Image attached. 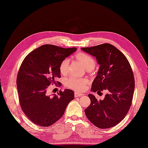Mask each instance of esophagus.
<instances>
[{"instance_id":"obj_1","label":"esophagus","mask_w":148,"mask_h":148,"mask_svg":"<svg viewBox=\"0 0 148 148\" xmlns=\"http://www.w3.org/2000/svg\"><path fill=\"white\" fill-rule=\"evenodd\" d=\"M82 95H83V94H81V93H79V92H74V96H75V97L81 96H82Z\"/></svg>"}]
</instances>
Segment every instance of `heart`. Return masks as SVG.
<instances>
[{
  "label": "heart",
  "mask_w": 148,
  "mask_h": 148,
  "mask_svg": "<svg viewBox=\"0 0 148 148\" xmlns=\"http://www.w3.org/2000/svg\"><path fill=\"white\" fill-rule=\"evenodd\" d=\"M74 58L82 66L88 71H92L96 65V60L92 56L84 52H77L74 55ZM69 67V60L66 58L63 59L59 64V71L60 74L66 75L68 74ZM88 80L86 78H77L70 77L66 80L65 84L68 88L76 90L82 91L88 84Z\"/></svg>",
  "instance_id": "heart-1"
}]
</instances>
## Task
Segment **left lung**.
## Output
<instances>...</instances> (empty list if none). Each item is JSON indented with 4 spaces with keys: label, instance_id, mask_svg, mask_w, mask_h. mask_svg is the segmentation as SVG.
Here are the masks:
<instances>
[{
    "label": "left lung",
    "instance_id": "obj_1",
    "mask_svg": "<svg viewBox=\"0 0 148 148\" xmlns=\"http://www.w3.org/2000/svg\"><path fill=\"white\" fill-rule=\"evenodd\" d=\"M81 49L96 57L100 65L91 90L108 92L100 101L88 94L90 104L85 109L86 116L97 127H112L124 118L132 104L135 82L131 66L126 56L110 44Z\"/></svg>",
    "mask_w": 148,
    "mask_h": 148
}]
</instances>
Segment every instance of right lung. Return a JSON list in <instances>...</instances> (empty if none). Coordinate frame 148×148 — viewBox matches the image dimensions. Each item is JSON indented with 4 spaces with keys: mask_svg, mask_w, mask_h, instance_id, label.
<instances>
[{
    "mask_svg": "<svg viewBox=\"0 0 148 148\" xmlns=\"http://www.w3.org/2000/svg\"><path fill=\"white\" fill-rule=\"evenodd\" d=\"M77 50L46 44L32 51L25 57L18 70L17 87L22 110L29 120L41 127L50 126L61 117L67 106L74 99V91L59 90L58 95L49 96V85L61 83L59 64Z\"/></svg>",
    "mask_w": 148,
    "mask_h": 148,
    "instance_id": "add662e5",
    "label": "right lung"
}]
</instances>
